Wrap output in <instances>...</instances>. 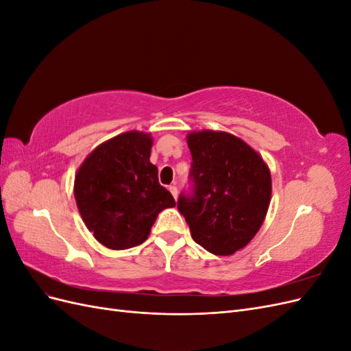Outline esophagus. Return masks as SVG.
Here are the masks:
<instances>
[{"label":"esophagus","instance_id":"1","mask_svg":"<svg viewBox=\"0 0 351 351\" xmlns=\"http://www.w3.org/2000/svg\"><path fill=\"white\" fill-rule=\"evenodd\" d=\"M168 190H169V192H171V195L174 196V199H177V193H178L177 186H169V187H168Z\"/></svg>","mask_w":351,"mask_h":351}]
</instances>
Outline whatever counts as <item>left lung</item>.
I'll use <instances>...</instances> for the list:
<instances>
[{
    "mask_svg": "<svg viewBox=\"0 0 351 351\" xmlns=\"http://www.w3.org/2000/svg\"><path fill=\"white\" fill-rule=\"evenodd\" d=\"M192 154V190L177 208L193 240L208 252L228 256L259 231L271 202V173L256 151L226 132L187 136Z\"/></svg>",
    "mask_w": 351,
    "mask_h": 351,
    "instance_id": "1",
    "label": "left lung"
}]
</instances>
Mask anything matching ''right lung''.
Returning <instances> with one entry per match:
<instances>
[{
    "label": "right lung",
    "mask_w": 351,
    "mask_h": 351,
    "mask_svg": "<svg viewBox=\"0 0 351 351\" xmlns=\"http://www.w3.org/2000/svg\"><path fill=\"white\" fill-rule=\"evenodd\" d=\"M151 147V134L121 133L93 149L77 169V209L105 247L124 250L142 244L159 212L176 206L173 195L158 182Z\"/></svg>",
    "instance_id": "add662e5"
}]
</instances>
